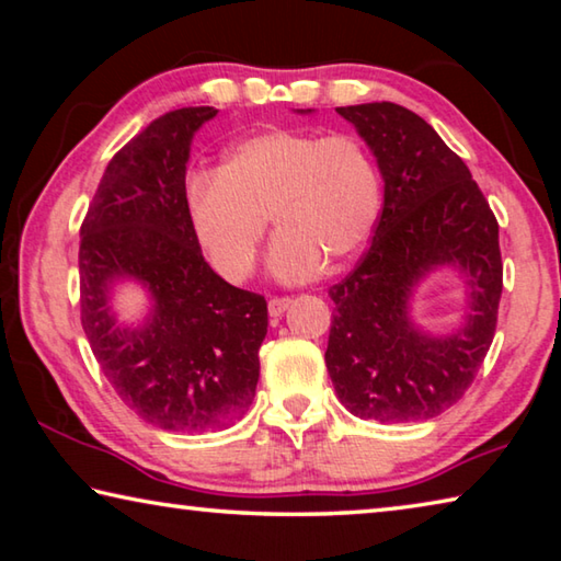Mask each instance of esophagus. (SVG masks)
Returning <instances> with one entry per match:
<instances>
[{
  "label": "esophagus",
  "instance_id": "obj_1",
  "mask_svg": "<svg viewBox=\"0 0 561 561\" xmlns=\"http://www.w3.org/2000/svg\"><path fill=\"white\" fill-rule=\"evenodd\" d=\"M289 304H291L289 297H274V299H270V304H267L270 314H272V317H282L284 311L289 309Z\"/></svg>",
  "mask_w": 561,
  "mask_h": 561
}]
</instances>
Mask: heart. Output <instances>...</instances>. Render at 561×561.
I'll list each match as a JSON object with an SVG mask.
<instances>
[{"label":"heart","mask_w":561,"mask_h":561,"mask_svg":"<svg viewBox=\"0 0 561 561\" xmlns=\"http://www.w3.org/2000/svg\"><path fill=\"white\" fill-rule=\"evenodd\" d=\"M187 217L213 267L230 282L252 274L270 217V270L304 282L354 260L381 215V173L351 133L262 130L240 140L217 173L187 180Z\"/></svg>","instance_id":"obj_1"}]
</instances>
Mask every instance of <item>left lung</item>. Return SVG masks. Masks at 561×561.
Wrapping results in <instances>:
<instances>
[{
	"label": "left lung",
	"instance_id": "8db88e82",
	"mask_svg": "<svg viewBox=\"0 0 561 561\" xmlns=\"http://www.w3.org/2000/svg\"><path fill=\"white\" fill-rule=\"evenodd\" d=\"M383 175L374 242L329 289L334 321L327 368L339 401L358 417L413 423L448 411L472 386L497 327L500 227L460 156L417 113L398 103L341 106ZM458 266L469 287L463 327L431 337L410 321L414 284Z\"/></svg>",
	"mask_w": 561,
	"mask_h": 561
}]
</instances>
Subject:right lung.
I'll return each mask as SVG.
<instances>
[{"label": "right lung", "instance_id": "right-lung-1", "mask_svg": "<svg viewBox=\"0 0 561 561\" xmlns=\"http://www.w3.org/2000/svg\"><path fill=\"white\" fill-rule=\"evenodd\" d=\"M217 116L190 106L156 118L103 173L81 225V324L113 391L163 431L222 428L250 408L267 336V301L205 262L185 205L195 130ZM136 278L154 299L144 328H118L110 284Z\"/></svg>", "mask_w": 561, "mask_h": 561}]
</instances>
